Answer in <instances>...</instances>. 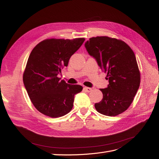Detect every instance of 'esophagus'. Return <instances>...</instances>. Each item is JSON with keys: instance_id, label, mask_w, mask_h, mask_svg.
<instances>
[{"instance_id": "obj_1", "label": "esophagus", "mask_w": 159, "mask_h": 159, "mask_svg": "<svg viewBox=\"0 0 159 159\" xmlns=\"http://www.w3.org/2000/svg\"><path fill=\"white\" fill-rule=\"evenodd\" d=\"M84 89L85 91H87V92H90V91H91V90H92V89L90 88H88V87H85V88H84Z\"/></svg>"}]
</instances>
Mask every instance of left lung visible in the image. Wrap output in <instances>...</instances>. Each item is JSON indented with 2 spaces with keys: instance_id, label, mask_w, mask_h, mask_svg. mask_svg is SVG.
Segmentation results:
<instances>
[{
  "instance_id": "8db88e82",
  "label": "left lung",
  "mask_w": 159,
  "mask_h": 159,
  "mask_svg": "<svg viewBox=\"0 0 159 159\" xmlns=\"http://www.w3.org/2000/svg\"><path fill=\"white\" fill-rule=\"evenodd\" d=\"M85 47L109 80L108 87L100 89L103 99L95 104V109L111 117L122 113L132 103L141 82L133 51L125 42L108 36L91 38Z\"/></svg>"
}]
</instances>
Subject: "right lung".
Returning <instances> with one entry per match:
<instances>
[{"instance_id":"add662e5","label":"right lung","mask_w":159,"mask_h":159,"mask_svg":"<svg viewBox=\"0 0 159 159\" xmlns=\"http://www.w3.org/2000/svg\"><path fill=\"white\" fill-rule=\"evenodd\" d=\"M85 38L56 39L40 42L34 48L23 74V82L36 109L52 118L62 117L73 107L74 95L83 87L70 85L57 77L68 66L71 56Z\"/></svg>"}]
</instances>
